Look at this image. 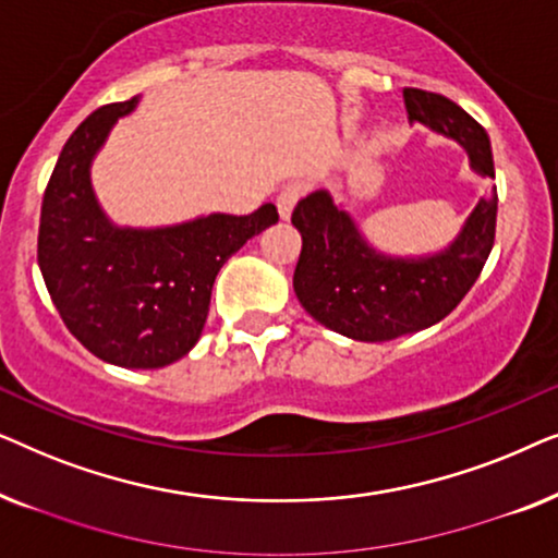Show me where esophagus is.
<instances>
[{
	"mask_svg": "<svg viewBox=\"0 0 558 558\" xmlns=\"http://www.w3.org/2000/svg\"><path fill=\"white\" fill-rule=\"evenodd\" d=\"M302 197V185H287L284 190H281L279 197H277V208H279V218L287 220L289 216H292L294 205L296 201Z\"/></svg>",
	"mask_w": 558,
	"mask_h": 558,
	"instance_id": "1",
	"label": "esophagus"
}]
</instances>
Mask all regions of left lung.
I'll list each match as a JSON object with an SVG mask.
<instances>
[{
  "instance_id": "1",
  "label": "left lung",
  "mask_w": 558,
  "mask_h": 558,
  "mask_svg": "<svg viewBox=\"0 0 558 558\" xmlns=\"http://www.w3.org/2000/svg\"><path fill=\"white\" fill-rule=\"evenodd\" d=\"M411 124L454 140L470 167L495 178L490 136L468 111L429 90L403 88ZM498 193L480 197L452 243L437 254L391 256L361 233L353 216L315 190L296 203L292 223L302 233L294 269L296 300L327 330L361 342H384L445 319L475 284L493 251Z\"/></svg>"
}]
</instances>
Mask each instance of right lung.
Here are the masks:
<instances>
[{
	"label": "right lung",
	"mask_w": 558,
	"mask_h": 558,
	"mask_svg": "<svg viewBox=\"0 0 558 558\" xmlns=\"http://www.w3.org/2000/svg\"><path fill=\"white\" fill-rule=\"evenodd\" d=\"M140 96L90 113L60 151L43 197L37 264L50 300L83 348L121 368H165L187 355L208 319L220 266L279 220L210 213L185 223L132 228L106 216L90 165Z\"/></svg>",
	"instance_id": "1"
}]
</instances>
